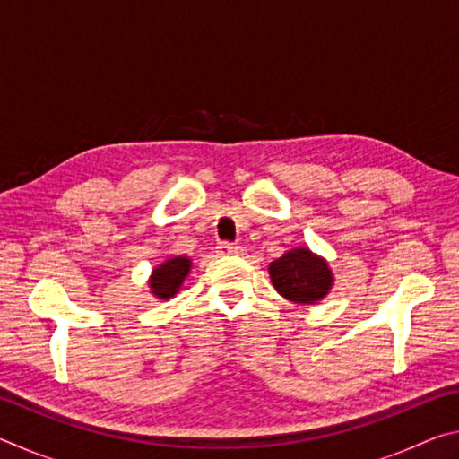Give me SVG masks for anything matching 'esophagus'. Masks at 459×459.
Listing matches in <instances>:
<instances>
[{
	"mask_svg": "<svg viewBox=\"0 0 459 459\" xmlns=\"http://www.w3.org/2000/svg\"><path fill=\"white\" fill-rule=\"evenodd\" d=\"M219 253L221 255H240L243 253V247L237 245V243H229V240H222V243H219Z\"/></svg>",
	"mask_w": 459,
	"mask_h": 459,
	"instance_id": "34e87169",
	"label": "esophagus"
}]
</instances>
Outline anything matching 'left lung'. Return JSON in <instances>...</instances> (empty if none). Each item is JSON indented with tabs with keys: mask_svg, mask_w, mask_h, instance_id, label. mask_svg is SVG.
I'll list each match as a JSON object with an SVG mask.
<instances>
[{
	"mask_svg": "<svg viewBox=\"0 0 459 459\" xmlns=\"http://www.w3.org/2000/svg\"><path fill=\"white\" fill-rule=\"evenodd\" d=\"M275 290L295 304H314L328 293L332 273L325 261L307 248H293L269 265Z\"/></svg>",
	"mask_w": 459,
	"mask_h": 459,
	"instance_id": "8db88e82",
	"label": "left lung"
}]
</instances>
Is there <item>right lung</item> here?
I'll return each instance as SVG.
<instances>
[{
	"mask_svg": "<svg viewBox=\"0 0 459 459\" xmlns=\"http://www.w3.org/2000/svg\"><path fill=\"white\" fill-rule=\"evenodd\" d=\"M188 271H190V259H184V257L169 259L164 263V265L155 267L150 281L153 295H158L161 299L174 298V293L180 290V285L186 279V275H188Z\"/></svg>",
	"mask_w": 459,
	"mask_h": 459,
	"instance_id": "1",
	"label": "right lung"
}]
</instances>
